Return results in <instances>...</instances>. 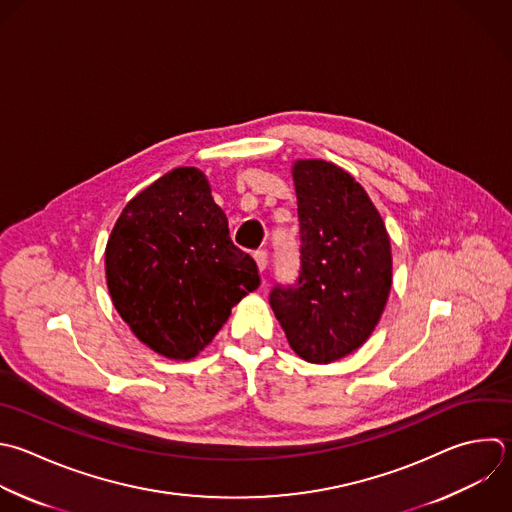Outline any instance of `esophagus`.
Masks as SVG:
<instances>
[{
	"instance_id": "1",
	"label": "esophagus",
	"mask_w": 512,
	"mask_h": 512,
	"mask_svg": "<svg viewBox=\"0 0 512 512\" xmlns=\"http://www.w3.org/2000/svg\"><path fill=\"white\" fill-rule=\"evenodd\" d=\"M254 260H256V264H258V270L264 272V270H266V264H268V252H266L264 248L256 250V252H254Z\"/></svg>"
}]
</instances>
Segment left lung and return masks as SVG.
<instances>
[{"label": "left lung", "mask_w": 512, "mask_h": 512, "mask_svg": "<svg viewBox=\"0 0 512 512\" xmlns=\"http://www.w3.org/2000/svg\"><path fill=\"white\" fill-rule=\"evenodd\" d=\"M292 176L298 276L274 284L268 300L292 350L326 364L360 348L378 324L392 284L390 240L368 194L342 168L302 160Z\"/></svg>", "instance_id": "obj_1"}]
</instances>
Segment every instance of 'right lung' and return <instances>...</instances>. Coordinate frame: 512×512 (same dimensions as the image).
I'll return each mask as SVG.
<instances>
[{"instance_id": "1", "label": "right lung", "mask_w": 512, "mask_h": 512, "mask_svg": "<svg viewBox=\"0 0 512 512\" xmlns=\"http://www.w3.org/2000/svg\"><path fill=\"white\" fill-rule=\"evenodd\" d=\"M106 276L134 334L174 360L194 358L260 284L254 258L234 246L196 168L168 172L124 208L108 240Z\"/></svg>"}]
</instances>
